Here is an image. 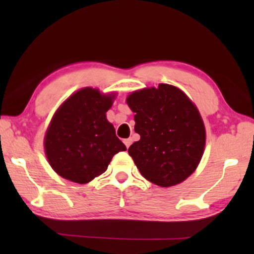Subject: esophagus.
Instances as JSON below:
<instances>
[{"label":"esophagus","instance_id":"34e87169","mask_svg":"<svg viewBox=\"0 0 254 254\" xmlns=\"http://www.w3.org/2000/svg\"><path fill=\"white\" fill-rule=\"evenodd\" d=\"M123 142H124V144L127 145V148H128V147H130V144L132 143V139H131V137H128V139H126V140H124Z\"/></svg>","mask_w":254,"mask_h":254}]
</instances>
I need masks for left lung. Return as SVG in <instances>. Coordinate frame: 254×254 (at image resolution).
I'll use <instances>...</instances> for the list:
<instances>
[{"label": "left lung", "mask_w": 254, "mask_h": 254, "mask_svg": "<svg viewBox=\"0 0 254 254\" xmlns=\"http://www.w3.org/2000/svg\"><path fill=\"white\" fill-rule=\"evenodd\" d=\"M140 134L130 148L143 177L161 187L184 182L198 166L205 147V127L198 110L175 86L133 92L127 98Z\"/></svg>", "instance_id": "8db88e82"}]
</instances>
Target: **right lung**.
<instances>
[{"mask_svg":"<svg viewBox=\"0 0 254 254\" xmlns=\"http://www.w3.org/2000/svg\"><path fill=\"white\" fill-rule=\"evenodd\" d=\"M114 96L86 87L56 112L45 136L48 161L59 176L86 184L105 173L114 154L127 147L115 134L105 113Z\"/></svg>","mask_w":254,"mask_h":254,"instance_id":"right-lung-1","label":"right lung"}]
</instances>
